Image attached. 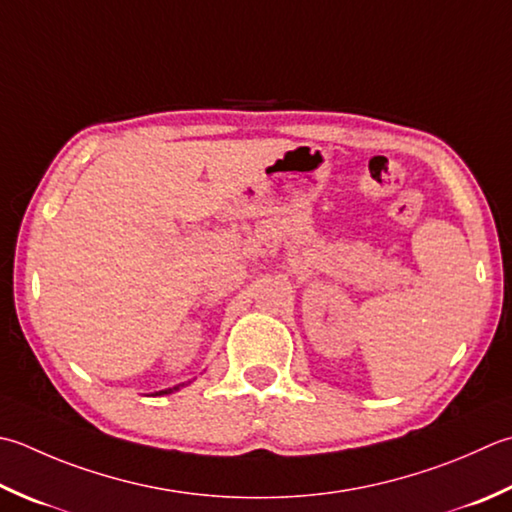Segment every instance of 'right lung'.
<instances>
[{"label": "right lung", "mask_w": 512, "mask_h": 512, "mask_svg": "<svg viewBox=\"0 0 512 512\" xmlns=\"http://www.w3.org/2000/svg\"><path fill=\"white\" fill-rule=\"evenodd\" d=\"M173 390H177V386H175V388H166V390H159V393H155V395H168V393H173Z\"/></svg>", "instance_id": "right-lung-1"}]
</instances>
